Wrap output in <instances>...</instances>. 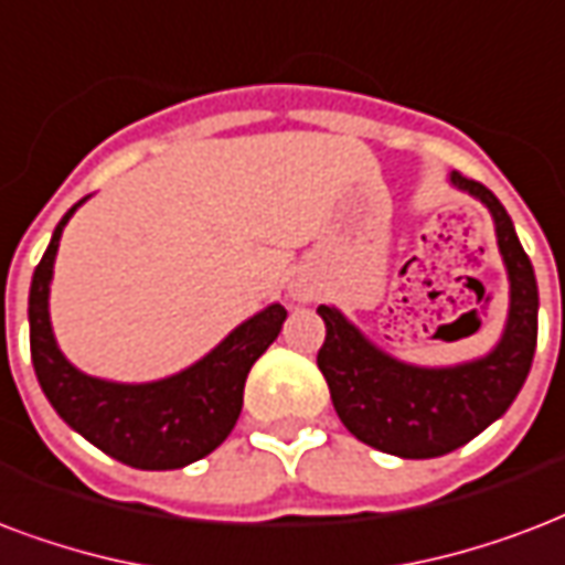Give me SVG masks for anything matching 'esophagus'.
Listing matches in <instances>:
<instances>
[{"label": "esophagus", "instance_id": "esophagus-1", "mask_svg": "<svg viewBox=\"0 0 565 565\" xmlns=\"http://www.w3.org/2000/svg\"><path fill=\"white\" fill-rule=\"evenodd\" d=\"M291 295H295V298H298V300H309V298H312V291H309V288H303V286H291Z\"/></svg>", "mask_w": 565, "mask_h": 565}]
</instances>
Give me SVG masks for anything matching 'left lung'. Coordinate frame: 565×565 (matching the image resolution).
I'll return each instance as SVG.
<instances>
[{"instance_id": "obj_1", "label": "left lung", "mask_w": 565, "mask_h": 565, "mask_svg": "<svg viewBox=\"0 0 565 565\" xmlns=\"http://www.w3.org/2000/svg\"><path fill=\"white\" fill-rule=\"evenodd\" d=\"M452 184L489 205L509 270V321L489 358L452 369L408 366L366 342L337 309L318 307L328 328L318 369L339 419L354 438L398 459H435L477 438L515 402L536 351L540 288L507 207L461 172H452Z\"/></svg>"}]
</instances>
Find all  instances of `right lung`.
I'll list each match as a JSON object with an SVG mask.
<instances>
[{"label": "right lung", "instance_id": "obj_1", "mask_svg": "<svg viewBox=\"0 0 565 565\" xmlns=\"http://www.w3.org/2000/svg\"><path fill=\"white\" fill-rule=\"evenodd\" d=\"M79 205L83 202H76L62 217L32 277L29 345L38 384L67 426L121 465L139 470H175L205 459L235 428L249 369L279 337L288 312L279 303L267 307L232 330L196 366L167 381L113 384L88 379L62 358L46 312L58 237Z\"/></svg>", "mask_w": 565, "mask_h": 565}]
</instances>
